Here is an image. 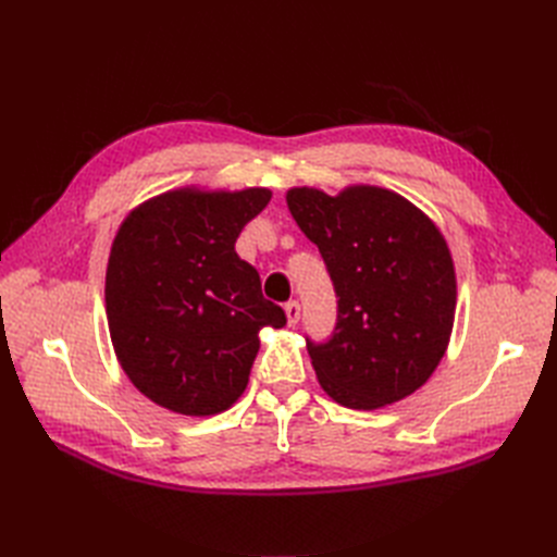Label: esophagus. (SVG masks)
<instances>
[{"mask_svg":"<svg viewBox=\"0 0 557 557\" xmlns=\"http://www.w3.org/2000/svg\"><path fill=\"white\" fill-rule=\"evenodd\" d=\"M283 309H285V319H288V325L295 327L297 321H299V302H295V299H290V302L285 305Z\"/></svg>","mask_w":557,"mask_h":557,"instance_id":"1","label":"esophagus"}]
</instances>
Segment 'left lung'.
Segmentation results:
<instances>
[{
  "mask_svg": "<svg viewBox=\"0 0 557 557\" xmlns=\"http://www.w3.org/2000/svg\"><path fill=\"white\" fill-rule=\"evenodd\" d=\"M297 227L333 278L337 323L307 339L325 394L351 410H377L426 384L453 335L457 278L441 230L400 194L354 185L337 197L293 187Z\"/></svg>",
  "mask_w": 557,
  "mask_h": 557,
  "instance_id": "left-lung-1",
  "label": "left lung"
}]
</instances>
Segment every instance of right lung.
<instances>
[{"mask_svg":"<svg viewBox=\"0 0 557 557\" xmlns=\"http://www.w3.org/2000/svg\"><path fill=\"white\" fill-rule=\"evenodd\" d=\"M269 199L264 187L171 189L119 227L104 276L110 337L133 386L161 408L189 417L232 408L260 330L285 325L258 269L234 250Z\"/></svg>","mask_w":557,"mask_h":557,"instance_id":"right-lung-1","label":"right lung"}]
</instances>
